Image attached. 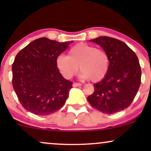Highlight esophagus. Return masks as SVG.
Segmentation results:
<instances>
[{
	"instance_id": "esophagus-1",
	"label": "esophagus",
	"mask_w": 151,
	"mask_h": 151,
	"mask_svg": "<svg viewBox=\"0 0 151 151\" xmlns=\"http://www.w3.org/2000/svg\"><path fill=\"white\" fill-rule=\"evenodd\" d=\"M81 84L80 83H77V82H74L73 83V86L74 87H78V86H80Z\"/></svg>"
}]
</instances>
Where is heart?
Returning <instances> with one entry per match:
<instances>
[{"instance_id": "b5f03b06", "label": "heart", "mask_w": 151, "mask_h": 151, "mask_svg": "<svg viewBox=\"0 0 151 151\" xmlns=\"http://www.w3.org/2000/svg\"><path fill=\"white\" fill-rule=\"evenodd\" d=\"M56 65L66 79L76 75L79 67L83 79H91L94 82L101 81L108 73L109 58L103 50L84 42L78 43L69 50L68 56L60 55Z\"/></svg>"}]
</instances>
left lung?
I'll return each mask as SVG.
<instances>
[{
	"label": "left lung",
	"instance_id": "obj_1",
	"mask_svg": "<svg viewBox=\"0 0 151 151\" xmlns=\"http://www.w3.org/2000/svg\"><path fill=\"white\" fill-rule=\"evenodd\" d=\"M103 48L109 58L108 73L93 84L94 91L87 97L93 108L111 114L131 105L141 85V70L136 53L126 43L101 36L91 40Z\"/></svg>",
	"mask_w": 151,
	"mask_h": 151
}]
</instances>
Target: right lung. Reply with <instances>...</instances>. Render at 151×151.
I'll use <instances>...</instances> for the list:
<instances>
[{"label":"right lung","instance_id":"right-lung-1","mask_svg":"<svg viewBox=\"0 0 151 151\" xmlns=\"http://www.w3.org/2000/svg\"><path fill=\"white\" fill-rule=\"evenodd\" d=\"M72 42L38 38L17 54L12 65V83L26 110L35 115L47 116L65 104L73 83L62 77L56 60Z\"/></svg>","mask_w":151,"mask_h":151}]
</instances>
